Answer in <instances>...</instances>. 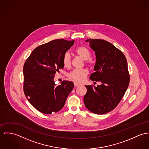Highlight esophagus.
Segmentation results:
<instances>
[{
  "instance_id": "1",
  "label": "esophagus",
  "mask_w": 149,
  "mask_h": 149,
  "mask_svg": "<svg viewBox=\"0 0 149 149\" xmlns=\"http://www.w3.org/2000/svg\"><path fill=\"white\" fill-rule=\"evenodd\" d=\"M81 84H79V83H74V86L75 87H77V86H81Z\"/></svg>"
}]
</instances>
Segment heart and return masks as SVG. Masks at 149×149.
<instances>
[{
  "label": "heart",
  "mask_w": 149,
  "mask_h": 149,
  "mask_svg": "<svg viewBox=\"0 0 149 149\" xmlns=\"http://www.w3.org/2000/svg\"><path fill=\"white\" fill-rule=\"evenodd\" d=\"M75 54L82 58L83 60L86 61V63L89 62V58L91 56V53L87 48L84 46H80L78 47L75 51ZM71 58L70 54L68 52H66L64 54L63 56V64L64 66L69 68L71 66ZM88 72L86 69L84 68H76L73 70L69 74L68 78L70 80L75 82H82Z\"/></svg>",
  "instance_id": "b5f03b06"
}]
</instances>
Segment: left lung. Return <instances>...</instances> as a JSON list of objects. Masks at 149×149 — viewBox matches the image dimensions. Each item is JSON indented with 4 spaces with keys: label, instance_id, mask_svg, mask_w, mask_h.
Wrapping results in <instances>:
<instances>
[{
    "label": "left lung",
    "instance_id": "1",
    "mask_svg": "<svg viewBox=\"0 0 149 149\" xmlns=\"http://www.w3.org/2000/svg\"><path fill=\"white\" fill-rule=\"evenodd\" d=\"M86 42H89L96 56L94 72L90 78L102 84L97 87L85 85L87 93L84 103L94 114H106L116 108L128 88L130 75L127 60L121 51L107 41L89 39Z\"/></svg>",
    "mask_w": 149,
    "mask_h": 149
}]
</instances>
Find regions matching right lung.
<instances>
[{"instance_id":"right-lung-1","label":"right lung","mask_w":149,"mask_h":149,"mask_svg":"<svg viewBox=\"0 0 149 149\" xmlns=\"http://www.w3.org/2000/svg\"><path fill=\"white\" fill-rule=\"evenodd\" d=\"M75 40L55 39L33 51L23 67V90L26 97L39 111L51 114L65 106L74 83L63 81L56 86L55 74L64 67L63 56Z\"/></svg>"}]
</instances>
